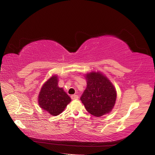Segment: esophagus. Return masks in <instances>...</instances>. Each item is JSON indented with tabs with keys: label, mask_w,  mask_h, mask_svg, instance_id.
Masks as SVG:
<instances>
[{
	"label": "esophagus",
	"mask_w": 155,
	"mask_h": 155,
	"mask_svg": "<svg viewBox=\"0 0 155 155\" xmlns=\"http://www.w3.org/2000/svg\"><path fill=\"white\" fill-rule=\"evenodd\" d=\"M71 98L73 100H77L78 98V96L77 95V94H73L71 96Z\"/></svg>",
	"instance_id": "1"
}]
</instances>
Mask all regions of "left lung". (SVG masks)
I'll return each instance as SVG.
<instances>
[{"label": "left lung", "instance_id": "8db88e82", "mask_svg": "<svg viewBox=\"0 0 155 155\" xmlns=\"http://www.w3.org/2000/svg\"><path fill=\"white\" fill-rule=\"evenodd\" d=\"M85 77L87 87L81 100L86 110L97 117L110 113L117 98V91L113 84L101 72H91Z\"/></svg>", "mask_w": 155, "mask_h": 155}]
</instances>
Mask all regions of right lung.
<instances>
[{
	"instance_id": "obj_1",
	"label": "right lung",
	"mask_w": 155,
	"mask_h": 155,
	"mask_svg": "<svg viewBox=\"0 0 155 155\" xmlns=\"http://www.w3.org/2000/svg\"><path fill=\"white\" fill-rule=\"evenodd\" d=\"M71 101V98L63 88L58 87L56 75L52 76L44 84L38 98V104L43 111L53 116L61 114Z\"/></svg>"
}]
</instances>
